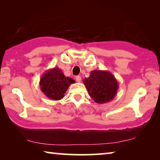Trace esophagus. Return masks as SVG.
<instances>
[{
  "label": "esophagus",
  "mask_w": 160,
  "mask_h": 160,
  "mask_svg": "<svg viewBox=\"0 0 160 160\" xmlns=\"http://www.w3.org/2000/svg\"><path fill=\"white\" fill-rule=\"evenodd\" d=\"M75 80H76L78 82H80L81 81V77L79 76V75H78V76L75 77Z\"/></svg>",
  "instance_id": "obj_1"
}]
</instances>
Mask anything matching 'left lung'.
I'll list each match as a JSON object with an SVG mask.
<instances>
[{
	"label": "left lung",
	"mask_w": 160,
	"mask_h": 160,
	"mask_svg": "<svg viewBox=\"0 0 160 160\" xmlns=\"http://www.w3.org/2000/svg\"><path fill=\"white\" fill-rule=\"evenodd\" d=\"M83 83L89 95L98 104L112 101L118 89V84L114 75L108 70H92L90 77L83 80Z\"/></svg>",
	"instance_id": "8db88e82"
}]
</instances>
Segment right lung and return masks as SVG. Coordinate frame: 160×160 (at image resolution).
Returning a JSON list of instances; mask_svg holds the SVG:
<instances>
[{
	"mask_svg": "<svg viewBox=\"0 0 160 160\" xmlns=\"http://www.w3.org/2000/svg\"><path fill=\"white\" fill-rule=\"evenodd\" d=\"M75 80L66 77L59 68L47 70L40 79L39 85L43 93L51 100H60L63 98L68 87Z\"/></svg>",
	"mask_w": 160,
	"mask_h": 160,
	"instance_id": "obj_1",
	"label": "right lung"
}]
</instances>
